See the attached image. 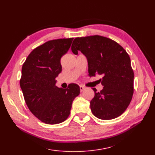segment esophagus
<instances>
[{
    "label": "esophagus",
    "mask_w": 155,
    "mask_h": 155,
    "mask_svg": "<svg viewBox=\"0 0 155 155\" xmlns=\"http://www.w3.org/2000/svg\"><path fill=\"white\" fill-rule=\"evenodd\" d=\"M85 87L84 86H82V85H81L80 86V90H81V92H83V91H84V90H85Z\"/></svg>",
    "instance_id": "1"
}]
</instances>
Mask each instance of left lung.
<instances>
[{
    "label": "left lung",
    "instance_id": "left-lung-1",
    "mask_svg": "<svg viewBox=\"0 0 155 155\" xmlns=\"http://www.w3.org/2000/svg\"><path fill=\"white\" fill-rule=\"evenodd\" d=\"M74 54L85 55L88 63L89 77L101 75L104 88L90 101L94 116L102 120L115 118L124 113L134 94V73L126 51L109 38L94 35L74 38L71 46Z\"/></svg>",
    "mask_w": 155,
    "mask_h": 155
}]
</instances>
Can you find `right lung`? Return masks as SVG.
I'll return each mask as SVG.
<instances>
[{
  "label": "right lung",
  "instance_id": "right-lung-1",
  "mask_svg": "<svg viewBox=\"0 0 155 155\" xmlns=\"http://www.w3.org/2000/svg\"><path fill=\"white\" fill-rule=\"evenodd\" d=\"M73 38L51 40L35 48L23 64L19 81L30 111L48 124L63 122L69 117L80 87L71 84L63 89L55 85L61 72V58L67 52Z\"/></svg>",
  "mask_w": 155,
  "mask_h": 155
}]
</instances>
